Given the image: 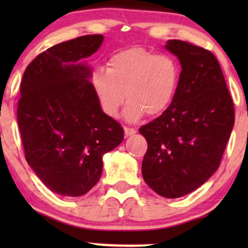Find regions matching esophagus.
<instances>
[{
  "instance_id": "esophagus-1",
  "label": "esophagus",
  "mask_w": 248,
  "mask_h": 248,
  "mask_svg": "<svg viewBox=\"0 0 248 248\" xmlns=\"http://www.w3.org/2000/svg\"><path fill=\"white\" fill-rule=\"evenodd\" d=\"M124 135L126 136H130V135H133V134L136 133L135 128H130V127H124Z\"/></svg>"
}]
</instances>
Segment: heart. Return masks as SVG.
I'll return each instance as SVG.
<instances>
[{
    "label": "heart",
    "mask_w": 248,
    "mask_h": 248,
    "mask_svg": "<svg viewBox=\"0 0 248 248\" xmlns=\"http://www.w3.org/2000/svg\"><path fill=\"white\" fill-rule=\"evenodd\" d=\"M181 69L169 55H157L143 47L120 51L108 59L107 71H93L91 81L102 112L116 118L127 98L124 115L129 121L144 113L160 115L177 93Z\"/></svg>",
    "instance_id": "b5f03b06"
}]
</instances>
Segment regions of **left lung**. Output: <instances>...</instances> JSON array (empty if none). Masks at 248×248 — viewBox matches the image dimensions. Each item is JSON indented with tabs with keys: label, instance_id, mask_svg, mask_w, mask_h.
<instances>
[{
	"label": "left lung",
	"instance_id": "obj_1",
	"mask_svg": "<svg viewBox=\"0 0 248 248\" xmlns=\"http://www.w3.org/2000/svg\"><path fill=\"white\" fill-rule=\"evenodd\" d=\"M166 49L179 59L181 79L169 108L139 129L148 143L142 175L160 196L178 198L218 169L234 124V106L211 51L179 39L168 41Z\"/></svg>",
	"mask_w": 248,
	"mask_h": 248
}]
</instances>
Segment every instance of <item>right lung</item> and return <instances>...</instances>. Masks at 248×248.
Segmentation results:
<instances>
[{"instance_id": "add662e5", "label": "right lung", "mask_w": 248, "mask_h": 248, "mask_svg": "<svg viewBox=\"0 0 248 248\" xmlns=\"http://www.w3.org/2000/svg\"><path fill=\"white\" fill-rule=\"evenodd\" d=\"M102 35L59 43L28 65L17 122L25 160L51 191L78 197L100 178L102 156L124 140V129L102 112L91 69L79 62L100 47Z\"/></svg>"}]
</instances>
